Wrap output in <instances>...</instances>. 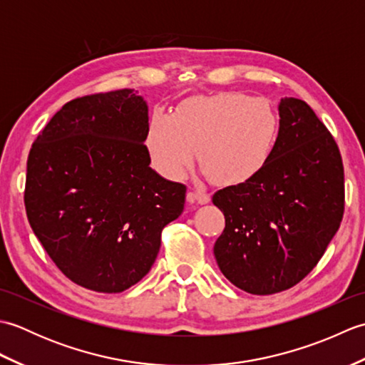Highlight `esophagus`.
<instances>
[{
    "instance_id": "34e87169",
    "label": "esophagus",
    "mask_w": 365,
    "mask_h": 365,
    "mask_svg": "<svg viewBox=\"0 0 365 365\" xmlns=\"http://www.w3.org/2000/svg\"><path fill=\"white\" fill-rule=\"evenodd\" d=\"M188 200L190 202H197L200 205H204L210 202V195H207V192L202 190H195L188 192Z\"/></svg>"
}]
</instances>
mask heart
<instances>
[{"label":"heart","mask_w":365,"mask_h":365,"mask_svg":"<svg viewBox=\"0 0 365 365\" xmlns=\"http://www.w3.org/2000/svg\"><path fill=\"white\" fill-rule=\"evenodd\" d=\"M277 130V114L267 100L220 92L187 98L174 114L155 113L147 149L155 169L170 180L185 177L197 152L204 175L235 187L265 168Z\"/></svg>","instance_id":"1"}]
</instances>
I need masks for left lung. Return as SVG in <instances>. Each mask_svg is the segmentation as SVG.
<instances>
[{
  "label": "left lung",
  "instance_id": "obj_1",
  "mask_svg": "<svg viewBox=\"0 0 365 365\" xmlns=\"http://www.w3.org/2000/svg\"><path fill=\"white\" fill-rule=\"evenodd\" d=\"M271 157L252 180L216 191L226 218L213 252L238 289L273 294L302 281L339 230L344 165L334 138L299 98L279 103Z\"/></svg>",
  "mask_w": 365,
  "mask_h": 365
}]
</instances>
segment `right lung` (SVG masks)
<instances>
[{
  "instance_id": "1",
  "label": "right lung",
  "mask_w": 365,
  "mask_h": 365,
  "mask_svg": "<svg viewBox=\"0 0 365 365\" xmlns=\"http://www.w3.org/2000/svg\"><path fill=\"white\" fill-rule=\"evenodd\" d=\"M149 108L133 89L75 98L29 150L25 207L56 267L84 289L119 293L149 273L187 187L150 168Z\"/></svg>"
}]
</instances>
